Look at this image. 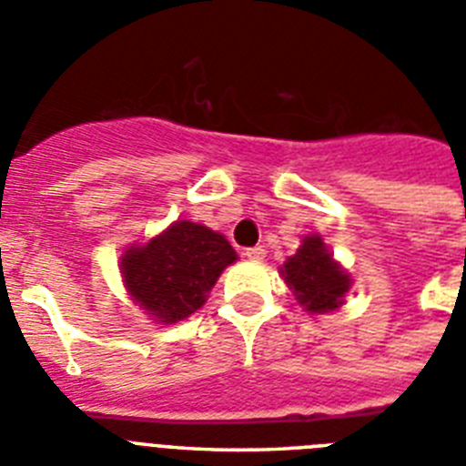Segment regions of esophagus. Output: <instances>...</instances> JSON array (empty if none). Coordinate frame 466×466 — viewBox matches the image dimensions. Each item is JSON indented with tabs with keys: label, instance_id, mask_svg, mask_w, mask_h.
Returning <instances> with one entry per match:
<instances>
[{
	"label": "esophagus",
	"instance_id": "34e87169",
	"mask_svg": "<svg viewBox=\"0 0 466 466\" xmlns=\"http://www.w3.org/2000/svg\"><path fill=\"white\" fill-rule=\"evenodd\" d=\"M245 257L249 258V261H263L266 249H263V247H249V249H245Z\"/></svg>",
	"mask_w": 466,
	"mask_h": 466
}]
</instances>
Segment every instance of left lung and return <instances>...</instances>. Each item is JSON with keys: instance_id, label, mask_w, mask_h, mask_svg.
Instances as JSON below:
<instances>
[{"instance_id": "left-lung-1", "label": "left lung", "mask_w": 466, "mask_h": 466, "mask_svg": "<svg viewBox=\"0 0 466 466\" xmlns=\"http://www.w3.org/2000/svg\"><path fill=\"white\" fill-rule=\"evenodd\" d=\"M279 275L296 296L299 306L310 315H327L345 306L352 275L333 258L322 236L310 233L300 240L294 257L279 266Z\"/></svg>"}]
</instances>
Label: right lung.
<instances>
[{
    "mask_svg": "<svg viewBox=\"0 0 466 466\" xmlns=\"http://www.w3.org/2000/svg\"><path fill=\"white\" fill-rule=\"evenodd\" d=\"M236 261V249L221 233L177 219L158 236L127 247L118 273L135 306L167 327L200 310L219 275Z\"/></svg>",
    "mask_w": 466,
    "mask_h": 466,
    "instance_id": "right-lung-1",
    "label": "right lung"
}]
</instances>
